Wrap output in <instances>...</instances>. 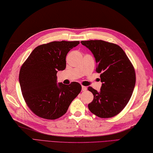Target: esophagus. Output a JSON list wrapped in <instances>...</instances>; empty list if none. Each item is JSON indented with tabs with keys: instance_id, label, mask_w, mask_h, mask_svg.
<instances>
[{
	"instance_id": "esophagus-1",
	"label": "esophagus",
	"mask_w": 153,
	"mask_h": 153,
	"mask_svg": "<svg viewBox=\"0 0 153 153\" xmlns=\"http://www.w3.org/2000/svg\"><path fill=\"white\" fill-rule=\"evenodd\" d=\"M86 90H87V88H86V86H82V91H86Z\"/></svg>"
}]
</instances>
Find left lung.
<instances>
[{
    "label": "left lung",
    "instance_id": "8db88e82",
    "mask_svg": "<svg viewBox=\"0 0 153 153\" xmlns=\"http://www.w3.org/2000/svg\"><path fill=\"white\" fill-rule=\"evenodd\" d=\"M91 51L100 73L102 85L100 91L89 86L93 95L89 110L102 118L117 115L129 102L135 85L134 66L123 49L117 44L102 40L81 41Z\"/></svg>",
    "mask_w": 153,
    "mask_h": 153
}]
</instances>
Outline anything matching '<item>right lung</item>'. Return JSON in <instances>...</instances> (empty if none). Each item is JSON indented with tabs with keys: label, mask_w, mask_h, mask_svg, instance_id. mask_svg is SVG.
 Wrapping results in <instances>:
<instances>
[{
	"label": "right lung",
	"mask_w": 153,
	"mask_h": 153,
	"mask_svg": "<svg viewBox=\"0 0 153 153\" xmlns=\"http://www.w3.org/2000/svg\"><path fill=\"white\" fill-rule=\"evenodd\" d=\"M79 41H54L36 47L22 65L19 81L30 109L39 117L56 120L65 114L81 92L79 83L57 84L56 74L66 67V56Z\"/></svg>",
	"instance_id": "1"
}]
</instances>
